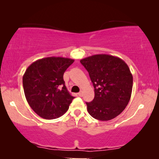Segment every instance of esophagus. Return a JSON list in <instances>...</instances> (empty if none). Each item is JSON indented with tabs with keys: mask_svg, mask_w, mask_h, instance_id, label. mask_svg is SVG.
Masks as SVG:
<instances>
[{
	"mask_svg": "<svg viewBox=\"0 0 159 159\" xmlns=\"http://www.w3.org/2000/svg\"><path fill=\"white\" fill-rule=\"evenodd\" d=\"M78 96H81H81H83V92H82V91H81V92L78 93Z\"/></svg>",
	"mask_w": 159,
	"mask_h": 159,
	"instance_id": "esophagus-1",
	"label": "esophagus"
}]
</instances>
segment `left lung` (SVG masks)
Returning <instances> with one entry per match:
<instances>
[{
	"label": "left lung",
	"mask_w": 159,
	"mask_h": 159,
	"mask_svg": "<svg viewBox=\"0 0 159 159\" xmlns=\"http://www.w3.org/2000/svg\"><path fill=\"white\" fill-rule=\"evenodd\" d=\"M89 72L95 96L86 102L95 119L107 121L123 112L132 96L133 77L125 61L109 54H96L80 61Z\"/></svg>",
	"instance_id": "8db88e82"
}]
</instances>
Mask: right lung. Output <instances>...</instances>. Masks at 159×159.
<instances>
[{
  "mask_svg": "<svg viewBox=\"0 0 159 159\" xmlns=\"http://www.w3.org/2000/svg\"><path fill=\"white\" fill-rule=\"evenodd\" d=\"M74 60L49 57L31 63L23 75V87L29 105L46 120L60 117L68 111L74 96L67 90L63 74Z\"/></svg>",
  "mask_w": 159,
  "mask_h": 159,
  "instance_id": "add662e5",
  "label": "right lung"
}]
</instances>
